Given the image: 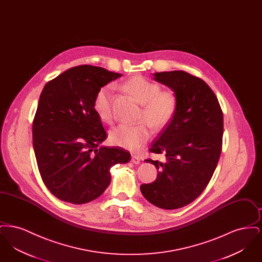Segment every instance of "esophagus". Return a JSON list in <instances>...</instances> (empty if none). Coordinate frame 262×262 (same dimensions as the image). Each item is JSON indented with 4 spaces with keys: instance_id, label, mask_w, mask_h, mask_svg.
<instances>
[{
    "instance_id": "1",
    "label": "esophagus",
    "mask_w": 262,
    "mask_h": 262,
    "mask_svg": "<svg viewBox=\"0 0 262 262\" xmlns=\"http://www.w3.org/2000/svg\"><path fill=\"white\" fill-rule=\"evenodd\" d=\"M132 162L134 163V164H139L140 163V159H139V157L137 156V155H133L132 156Z\"/></svg>"
}]
</instances>
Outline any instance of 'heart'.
Masks as SVG:
<instances>
[{"instance_id": "1", "label": "heart", "mask_w": 262, "mask_h": 262, "mask_svg": "<svg viewBox=\"0 0 262 262\" xmlns=\"http://www.w3.org/2000/svg\"><path fill=\"white\" fill-rule=\"evenodd\" d=\"M122 88L142 105L140 121L147 122L154 130H161L173 120L178 108V97L173 90H161L158 83L142 75L128 78L122 84ZM93 109L103 122H112L113 91L110 85H105L97 91ZM147 124L119 125L110 132L109 139L114 145L125 149H138L151 136Z\"/></svg>"}]
</instances>
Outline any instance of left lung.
Here are the masks:
<instances>
[{
  "label": "left lung",
  "mask_w": 262,
  "mask_h": 262,
  "mask_svg": "<svg viewBox=\"0 0 262 262\" xmlns=\"http://www.w3.org/2000/svg\"><path fill=\"white\" fill-rule=\"evenodd\" d=\"M153 75L174 91L178 108L149 148L164 160H145L159 170L157 179L140 190L153 205L177 209L198 199L211 180L222 150L223 113L211 88L199 77L184 71Z\"/></svg>",
  "instance_id": "obj_1"
}]
</instances>
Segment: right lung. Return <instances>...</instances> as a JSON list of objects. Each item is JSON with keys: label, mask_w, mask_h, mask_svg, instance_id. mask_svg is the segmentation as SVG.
I'll return each instance as SVG.
<instances>
[{"label": "right lung", "mask_w": 262, "mask_h": 262, "mask_svg": "<svg viewBox=\"0 0 262 262\" xmlns=\"http://www.w3.org/2000/svg\"><path fill=\"white\" fill-rule=\"evenodd\" d=\"M122 76L94 66H78L43 88L32 125L33 148L45 186L59 200L83 204L99 198L110 169L127 163L121 147L100 144L107 134L93 109L100 88Z\"/></svg>", "instance_id": "right-lung-1"}]
</instances>
